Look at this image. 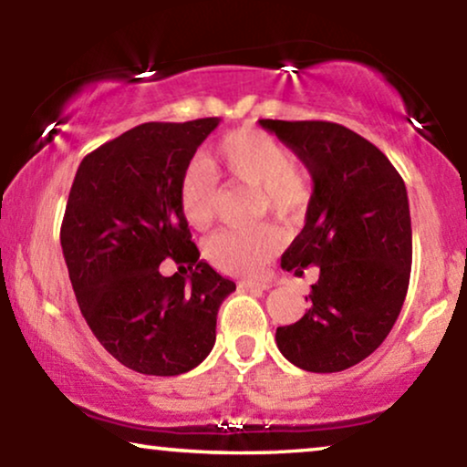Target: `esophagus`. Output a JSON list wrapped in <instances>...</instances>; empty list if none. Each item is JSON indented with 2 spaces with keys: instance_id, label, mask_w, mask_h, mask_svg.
I'll return each instance as SVG.
<instances>
[{
  "instance_id": "obj_1",
  "label": "esophagus",
  "mask_w": 467,
  "mask_h": 467,
  "mask_svg": "<svg viewBox=\"0 0 467 467\" xmlns=\"http://www.w3.org/2000/svg\"><path fill=\"white\" fill-rule=\"evenodd\" d=\"M275 283L270 281V278H264V281H245L244 287L250 289V292H265V289H270Z\"/></svg>"
}]
</instances>
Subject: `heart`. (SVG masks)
<instances>
[{
  "label": "heart",
  "mask_w": 467,
  "mask_h": 467,
  "mask_svg": "<svg viewBox=\"0 0 467 467\" xmlns=\"http://www.w3.org/2000/svg\"><path fill=\"white\" fill-rule=\"evenodd\" d=\"M226 175L230 184L259 189V213L278 222H294L305 213L312 184L285 144L264 131L239 130L217 144L211 158L195 160L180 184L184 215L197 228H208L215 219L219 182ZM278 248V233L272 228L222 230L206 241V259L230 275H254Z\"/></svg>",
  "instance_id": "b5f03b06"
}]
</instances>
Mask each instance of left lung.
Instances as JSON below:
<instances>
[{
    "label": "left lung",
    "mask_w": 467,
    "mask_h": 467,
    "mask_svg": "<svg viewBox=\"0 0 467 467\" xmlns=\"http://www.w3.org/2000/svg\"><path fill=\"white\" fill-rule=\"evenodd\" d=\"M314 180L305 226L281 267L318 265L309 309L278 327L276 347L312 373L345 371L384 342L410 281L412 230L401 175L367 138L327 120H259ZM305 298V301H307Z\"/></svg>",
    "instance_id": "left-lung-1"
}]
</instances>
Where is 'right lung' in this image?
<instances>
[{
    "instance_id": "right-lung-1",
    "label": "right lung",
    "mask_w": 467,
    "mask_h": 467,
    "mask_svg": "<svg viewBox=\"0 0 467 467\" xmlns=\"http://www.w3.org/2000/svg\"><path fill=\"white\" fill-rule=\"evenodd\" d=\"M219 118L144 122L80 162L61 248L80 314L118 362L144 375L191 371L215 345L234 283L200 261L180 184ZM173 258L181 270L159 275ZM190 275H186L185 272Z\"/></svg>"
}]
</instances>
